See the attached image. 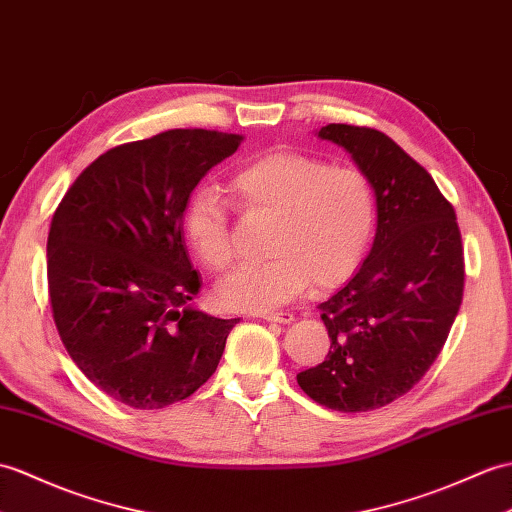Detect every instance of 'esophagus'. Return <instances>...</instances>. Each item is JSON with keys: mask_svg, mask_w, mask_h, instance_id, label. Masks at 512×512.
<instances>
[{"mask_svg": "<svg viewBox=\"0 0 512 512\" xmlns=\"http://www.w3.org/2000/svg\"><path fill=\"white\" fill-rule=\"evenodd\" d=\"M261 318L268 320V323H281V325H288L294 320V316L290 312H266V314H261Z\"/></svg>", "mask_w": 512, "mask_h": 512, "instance_id": "34e87169", "label": "esophagus"}]
</instances>
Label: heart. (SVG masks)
<instances>
[{"label": "heart", "mask_w": 512, "mask_h": 512, "mask_svg": "<svg viewBox=\"0 0 512 512\" xmlns=\"http://www.w3.org/2000/svg\"><path fill=\"white\" fill-rule=\"evenodd\" d=\"M231 192L248 216L272 218L266 253L220 285L235 312H268L307 285L329 290L360 268L375 229V192L358 168H334L303 152L277 150L242 165ZM185 235L200 264L227 272L235 264L231 211L213 189H198L185 213Z\"/></svg>", "instance_id": "b5f03b06"}]
</instances>
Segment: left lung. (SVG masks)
<instances>
[{"instance_id":"8db88e82","label":"left lung","mask_w":512,"mask_h":512,"mask_svg":"<svg viewBox=\"0 0 512 512\" xmlns=\"http://www.w3.org/2000/svg\"><path fill=\"white\" fill-rule=\"evenodd\" d=\"M318 137L368 176L377 233L355 277L318 305L331 349L296 382L320 406L368 412L406 395L438 358L462 303L465 253L451 202L388 135L327 124Z\"/></svg>"}]
</instances>
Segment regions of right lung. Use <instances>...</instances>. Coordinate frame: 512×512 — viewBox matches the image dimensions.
I'll return each mask as SVG.
<instances>
[{
  "label": "right lung",
  "mask_w": 512,
  "mask_h": 512,
  "mask_svg": "<svg viewBox=\"0 0 512 512\" xmlns=\"http://www.w3.org/2000/svg\"><path fill=\"white\" fill-rule=\"evenodd\" d=\"M240 135L165 130L100 154L54 211L47 288L67 353L115 401L159 410L216 373L240 318L189 307L200 290L181 224L189 194Z\"/></svg>",
  "instance_id": "obj_1"
}]
</instances>
